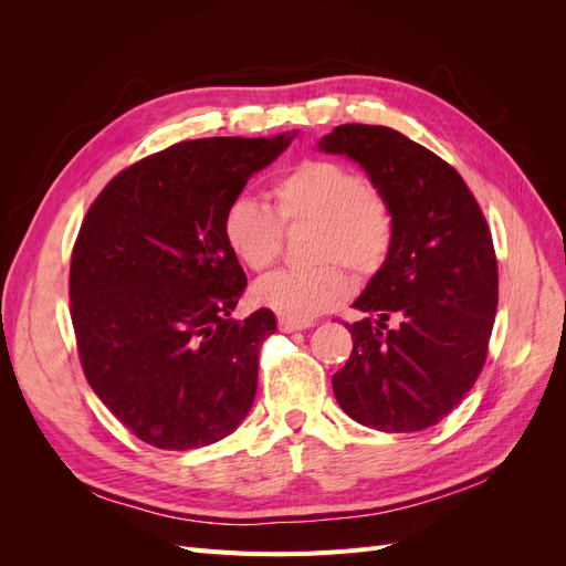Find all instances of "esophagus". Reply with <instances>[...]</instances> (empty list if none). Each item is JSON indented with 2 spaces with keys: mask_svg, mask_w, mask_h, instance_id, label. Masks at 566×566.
<instances>
[{
  "mask_svg": "<svg viewBox=\"0 0 566 566\" xmlns=\"http://www.w3.org/2000/svg\"><path fill=\"white\" fill-rule=\"evenodd\" d=\"M314 323H310V321H295V318H287V316H279V328L283 331V333H297V331H306V328H312Z\"/></svg>",
  "mask_w": 566,
  "mask_h": 566,
  "instance_id": "34e87169",
  "label": "esophagus"
}]
</instances>
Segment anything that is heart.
<instances>
[{"label": "heart", "mask_w": 566, "mask_h": 566, "mask_svg": "<svg viewBox=\"0 0 566 566\" xmlns=\"http://www.w3.org/2000/svg\"><path fill=\"white\" fill-rule=\"evenodd\" d=\"M273 214L262 200L235 196L221 217V235L238 262L264 271L281 250V224H312L310 269L276 271L252 287L254 304L281 316L310 321L349 297L352 281L373 276L387 262L394 243L389 202L354 169L333 160H304L273 186Z\"/></svg>", "instance_id": "1"}]
</instances>
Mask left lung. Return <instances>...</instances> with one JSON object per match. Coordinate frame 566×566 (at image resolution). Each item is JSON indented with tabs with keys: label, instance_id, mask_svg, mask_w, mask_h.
<instances>
[{
	"label": "left lung",
	"instance_id": "left-lung-1",
	"mask_svg": "<svg viewBox=\"0 0 566 566\" xmlns=\"http://www.w3.org/2000/svg\"><path fill=\"white\" fill-rule=\"evenodd\" d=\"M318 150L347 156L394 217L387 262L347 325L354 349L333 375L349 418L380 432H420L447 418L486 361L499 306V264L468 184L397 129L339 125Z\"/></svg>",
	"mask_w": 566,
	"mask_h": 566
}]
</instances>
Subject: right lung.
<instances>
[{
  "instance_id": "add662e5",
  "label": "right lung",
  "mask_w": 566,
  "mask_h": 566,
  "mask_svg": "<svg viewBox=\"0 0 566 566\" xmlns=\"http://www.w3.org/2000/svg\"><path fill=\"white\" fill-rule=\"evenodd\" d=\"M295 136L175 144L119 172L82 221L71 262L82 370L150 447H208L250 413L276 316L229 318L248 279L221 217Z\"/></svg>"
}]
</instances>
